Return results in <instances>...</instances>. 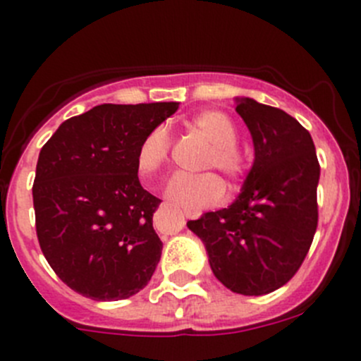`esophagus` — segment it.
<instances>
[{
  "mask_svg": "<svg viewBox=\"0 0 361 361\" xmlns=\"http://www.w3.org/2000/svg\"><path fill=\"white\" fill-rule=\"evenodd\" d=\"M183 213L187 219H197V216H201V212H195V209H185Z\"/></svg>",
  "mask_w": 361,
  "mask_h": 361,
  "instance_id": "esophagus-1",
  "label": "esophagus"
}]
</instances>
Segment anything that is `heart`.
<instances>
[{"label":"heart","mask_w":361,"mask_h":361,"mask_svg":"<svg viewBox=\"0 0 361 361\" xmlns=\"http://www.w3.org/2000/svg\"><path fill=\"white\" fill-rule=\"evenodd\" d=\"M190 127L209 141L202 157V169H219L233 183L245 180L250 171V157L238 145V130L222 111H202L195 114ZM171 135L164 125L153 127L141 139L135 152V169L141 176L159 174L169 162ZM226 195L224 181L215 173L178 174L167 185V197L187 208H204L220 202Z\"/></svg>","instance_id":"heart-1"}]
</instances>
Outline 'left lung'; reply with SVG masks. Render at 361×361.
I'll return each mask as SVG.
<instances>
[{
  "label": "left lung",
  "mask_w": 361,
  "mask_h": 361,
  "mask_svg": "<svg viewBox=\"0 0 361 361\" xmlns=\"http://www.w3.org/2000/svg\"><path fill=\"white\" fill-rule=\"evenodd\" d=\"M254 141V166L236 201L187 226L208 252L227 289L268 295L288 284L309 254L317 229L319 162L309 130L288 113L238 100Z\"/></svg>",
  "instance_id": "1"
}]
</instances>
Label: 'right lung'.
<instances>
[{"instance_id":"add662e5","label":"right lung","mask_w":361,"mask_h":361,"mask_svg":"<svg viewBox=\"0 0 361 361\" xmlns=\"http://www.w3.org/2000/svg\"><path fill=\"white\" fill-rule=\"evenodd\" d=\"M178 102L102 104L63 121L42 146L33 183L38 243L79 295L125 300L152 279L162 254L160 201L141 187L135 152Z\"/></svg>"}]
</instances>
